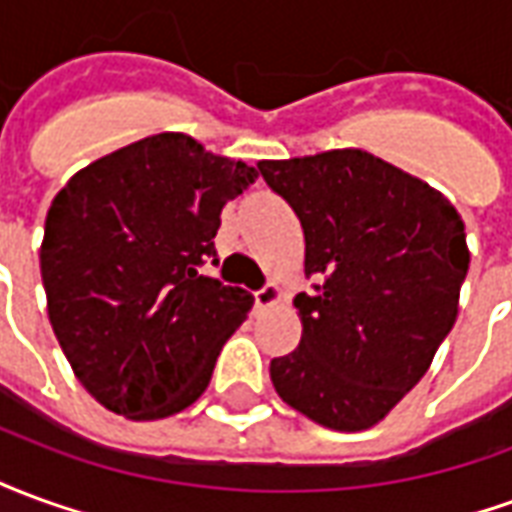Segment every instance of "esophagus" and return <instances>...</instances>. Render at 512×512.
Here are the masks:
<instances>
[{
    "mask_svg": "<svg viewBox=\"0 0 512 512\" xmlns=\"http://www.w3.org/2000/svg\"><path fill=\"white\" fill-rule=\"evenodd\" d=\"M279 299H282V290H279L274 282H268L266 288H260L255 293V304L260 307V310H266V307H274V304H279Z\"/></svg>",
    "mask_w": 512,
    "mask_h": 512,
    "instance_id": "esophagus-1",
    "label": "esophagus"
}]
</instances>
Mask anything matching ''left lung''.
<instances>
[{
	"label": "left lung",
	"mask_w": 512,
	"mask_h": 512,
	"mask_svg": "<svg viewBox=\"0 0 512 512\" xmlns=\"http://www.w3.org/2000/svg\"><path fill=\"white\" fill-rule=\"evenodd\" d=\"M304 230L296 351L271 359L277 395L323 428L367 430L428 373L458 318L469 246L441 191L359 147L260 161Z\"/></svg>",
	"instance_id": "left-lung-1"
}]
</instances>
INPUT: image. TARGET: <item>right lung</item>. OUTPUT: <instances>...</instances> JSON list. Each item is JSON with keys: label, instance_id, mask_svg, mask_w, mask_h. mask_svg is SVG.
I'll return each mask as SVG.
<instances>
[{"label": "right lung", "instance_id": "1", "mask_svg": "<svg viewBox=\"0 0 512 512\" xmlns=\"http://www.w3.org/2000/svg\"><path fill=\"white\" fill-rule=\"evenodd\" d=\"M257 169L186 134L145 136L51 200L40 277L73 376L109 411L164 419L208 389L252 296L202 277L227 200Z\"/></svg>", "mask_w": 512, "mask_h": 512}]
</instances>
